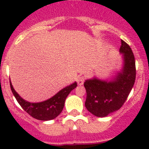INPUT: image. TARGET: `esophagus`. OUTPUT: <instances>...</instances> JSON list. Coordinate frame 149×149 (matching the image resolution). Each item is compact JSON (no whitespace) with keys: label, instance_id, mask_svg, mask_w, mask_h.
Here are the masks:
<instances>
[{"label":"esophagus","instance_id":"1","mask_svg":"<svg viewBox=\"0 0 149 149\" xmlns=\"http://www.w3.org/2000/svg\"><path fill=\"white\" fill-rule=\"evenodd\" d=\"M84 80H85V78H84V76H79V77L78 78V79H77L78 85H79V86L83 85Z\"/></svg>","mask_w":149,"mask_h":149}]
</instances>
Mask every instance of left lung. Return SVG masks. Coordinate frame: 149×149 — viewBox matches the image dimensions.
Segmentation results:
<instances>
[{
  "instance_id": "obj_1",
  "label": "left lung",
  "mask_w": 149,
  "mask_h": 149,
  "mask_svg": "<svg viewBox=\"0 0 149 149\" xmlns=\"http://www.w3.org/2000/svg\"><path fill=\"white\" fill-rule=\"evenodd\" d=\"M120 52L123 54V68L112 80L94 78L84 82L86 91L85 106L87 110L99 118L120 109L127 100L136 80L135 57L130 47L121 40Z\"/></svg>"
}]
</instances>
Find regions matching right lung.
Wrapping results in <instances>:
<instances>
[{
    "instance_id": "add662e5",
    "label": "right lung",
    "mask_w": 149,
    "mask_h": 149,
    "mask_svg": "<svg viewBox=\"0 0 149 149\" xmlns=\"http://www.w3.org/2000/svg\"><path fill=\"white\" fill-rule=\"evenodd\" d=\"M10 86L16 100L29 115L39 120L47 121L55 119L61 114L64 107L66 97L77 86V83L74 82L63 88L49 100L38 103H31L23 100L13 88L10 81Z\"/></svg>"
}]
</instances>
